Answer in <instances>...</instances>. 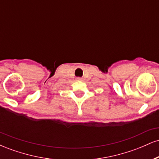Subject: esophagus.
I'll list each match as a JSON object with an SVG mask.
<instances>
[{"label": "esophagus", "instance_id": "34e87169", "mask_svg": "<svg viewBox=\"0 0 159 159\" xmlns=\"http://www.w3.org/2000/svg\"><path fill=\"white\" fill-rule=\"evenodd\" d=\"M77 81H81V78H77Z\"/></svg>", "mask_w": 159, "mask_h": 159}]
</instances>
